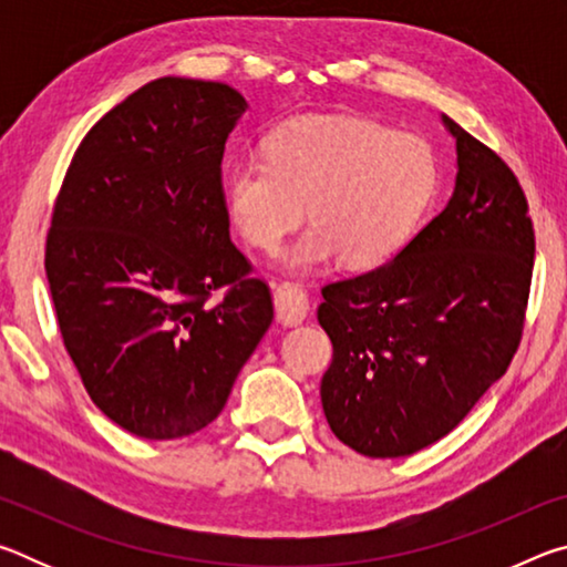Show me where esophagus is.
I'll list each match as a JSON object with an SVG mask.
<instances>
[{"instance_id": "obj_1", "label": "esophagus", "mask_w": 567, "mask_h": 567, "mask_svg": "<svg viewBox=\"0 0 567 567\" xmlns=\"http://www.w3.org/2000/svg\"><path fill=\"white\" fill-rule=\"evenodd\" d=\"M275 310L277 318L282 320V324H300L305 322L307 312H310V300H307V292L302 290V285L297 282H282L275 287Z\"/></svg>"}]
</instances>
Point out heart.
I'll list each match as a JSON object with an SVG mask.
<instances>
[{"label":"heart","instance_id":"obj_1","mask_svg":"<svg viewBox=\"0 0 567 567\" xmlns=\"http://www.w3.org/2000/svg\"><path fill=\"white\" fill-rule=\"evenodd\" d=\"M437 159L422 137L352 114H310L277 127L265 159L225 172L227 215L249 245L272 249L300 225H315L282 249L292 270L340 260L364 270L405 245L437 192Z\"/></svg>","mask_w":567,"mask_h":567}]
</instances>
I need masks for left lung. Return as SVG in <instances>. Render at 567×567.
<instances>
[{"mask_svg":"<svg viewBox=\"0 0 567 567\" xmlns=\"http://www.w3.org/2000/svg\"><path fill=\"white\" fill-rule=\"evenodd\" d=\"M453 197L378 270L322 287L332 340L320 398L332 433L368 457L437 443L505 375L523 338L535 260L513 169L443 114Z\"/></svg>","mask_w":567,"mask_h":567,"instance_id":"left-lung-1","label":"left lung"}]
</instances>
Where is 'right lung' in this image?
I'll return each mask as SVG.
<instances>
[{
    "mask_svg": "<svg viewBox=\"0 0 567 567\" xmlns=\"http://www.w3.org/2000/svg\"><path fill=\"white\" fill-rule=\"evenodd\" d=\"M245 110L229 84L159 76L87 132L54 203L44 270L64 348L94 405L137 437L207 427L272 322L223 192Z\"/></svg>",
    "mask_w": 567,
    "mask_h": 567,
    "instance_id": "add662e5",
    "label": "right lung"
}]
</instances>
